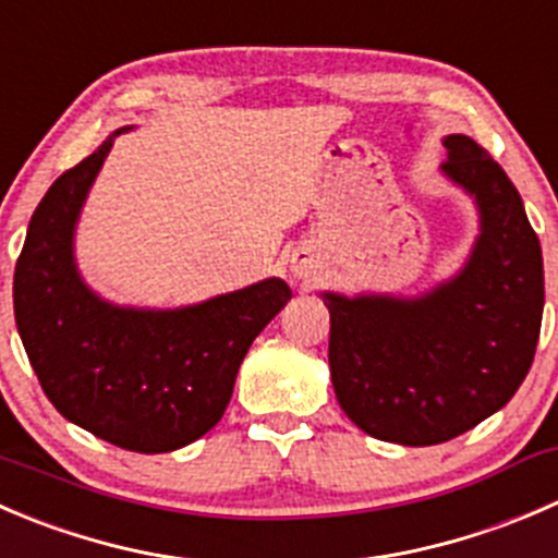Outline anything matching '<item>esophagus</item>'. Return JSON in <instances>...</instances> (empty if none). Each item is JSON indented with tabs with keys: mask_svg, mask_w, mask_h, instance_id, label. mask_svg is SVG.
Masks as SVG:
<instances>
[{
	"mask_svg": "<svg viewBox=\"0 0 558 558\" xmlns=\"http://www.w3.org/2000/svg\"><path fill=\"white\" fill-rule=\"evenodd\" d=\"M291 272H294V278L311 283V280H316L318 272H322V262H318L316 253L302 247V251L291 253Z\"/></svg>",
	"mask_w": 558,
	"mask_h": 558,
	"instance_id": "34e87169",
	"label": "esophagus"
}]
</instances>
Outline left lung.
<instances>
[{
    "mask_svg": "<svg viewBox=\"0 0 558 558\" xmlns=\"http://www.w3.org/2000/svg\"><path fill=\"white\" fill-rule=\"evenodd\" d=\"M445 171L477 198L466 267L423 300L324 294L340 409L381 441H450L499 411L526 378L545 305L543 251L521 196L469 135H447Z\"/></svg>",
    "mask_w": 558,
    "mask_h": 558,
    "instance_id": "1",
    "label": "left lung"
}]
</instances>
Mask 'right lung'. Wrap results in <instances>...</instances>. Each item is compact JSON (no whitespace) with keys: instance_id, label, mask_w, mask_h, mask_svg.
<instances>
[{"instance_id":"add662e5","label":"right lung","mask_w":558,"mask_h":558,"mask_svg":"<svg viewBox=\"0 0 558 558\" xmlns=\"http://www.w3.org/2000/svg\"><path fill=\"white\" fill-rule=\"evenodd\" d=\"M111 144L64 171L37 204L15 262V324L64 420L155 456L218 425L247 349L291 289L269 278L180 311L113 307L92 294L75 272L73 229Z\"/></svg>"}]
</instances>
